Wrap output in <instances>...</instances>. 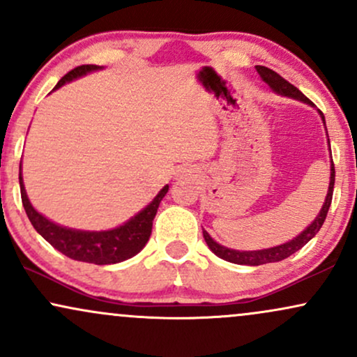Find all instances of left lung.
Listing matches in <instances>:
<instances>
[{"instance_id": "8db88e82", "label": "left lung", "mask_w": 357, "mask_h": 357, "mask_svg": "<svg viewBox=\"0 0 357 357\" xmlns=\"http://www.w3.org/2000/svg\"><path fill=\"white\" fill-rule=\"evenodd\" d=\"M257 72L258 75L261 77V80L265 82V84L268 85L270 89L273 90V92L278 93V96H284V97H290V99H296V100H301L304 102V104H309L312 105L314 104L310 102L304 93L301 92L297 87H294L292 84H289L285 79H282L280 75H278L277 72L270 70L267 67H257ZM319 114H321V119L324 122V126H326V119H324V114L319 110ZM327 132V129H326ZM327 142H329V136H327ZM331 149V147H329ZM334 181H335V171H334V162L331 161V181H329V190H327V196H326V202H324L321 211H319V215L315 216V220L312 223L309 225V227L305 228L304 231L301 233V235H297L296 238H292L290 241H285V243L282 245H277V247H272V248H264V250H233V248H228V247H223V245H220L218 241H215L210 236V233L206 230H203V236H204V241H206V245L210 247V250L213 253H215L216 257L223 258V260L227 261H231V264H238V265H250V267H255V265H264V264H273V261H280V260H285L287 257L294 255V253L298 252L302 247H304L305 243H309L310 240L314 238L315 235H317L319 230L322 228V223L324 220H326L327 216V211H329V206H331V202H333V191H334Z\"/></svg>"}]
</instances>
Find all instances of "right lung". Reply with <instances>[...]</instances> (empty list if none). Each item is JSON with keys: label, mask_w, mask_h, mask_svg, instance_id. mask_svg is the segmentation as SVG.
I'll list each match as a JSON object with an SVG mask.
<instances>
[{"label": "right lung", "mask_w": 357, "mask_h": 357, "mask_svg": "<svg viewBox=\"0 0 357 357\" xmlns=\"http://www.w3.org/2000/svg\"><path fill=\"white\" fill-rule=\"evenodd\" d=\"M102 68L104 67H99V65H80V67L68 72L65 77H61L53 90L60 89L61 85L68 84V82L80 79V77L87 75L90 72L102 70ZM20 190H22V202L24 211L28 215V220L31 221L35 230L53 248H56L60 253L72 258V260L87 261V264L96 265H110L124 261L127 258H132L146 247V243L149 241L151 231H153V220L155 213H158L159 203L166 196L169 186L166 184L144 210L139 211L137 215L127 220L121 227L102 231L75 230V228L61 227V225L48 220L42 213L36 211L33 204L28 199L26 190H24L22 162H20Z\"/></svg>", "instance_id": "add662e5"}]
</instances>
